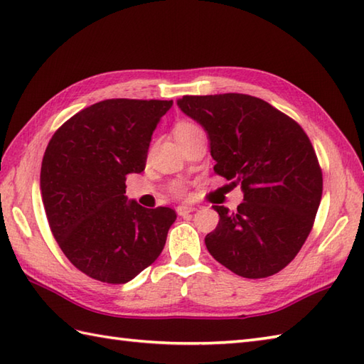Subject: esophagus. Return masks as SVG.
<instances>
[{"label":"esophagus","mask_w":364,"mask_h":364,"mask_svg":"<svg viewBox=\"0 0 364 364\" xmlns=\"http://www.w3.org/2000/svg\"><path fill=\"white\" fill-rule=\"evenodd\" d=\"M196 208H191V206H178L176 208V213L178 215H181V218H186L191 213H194Z\"/></svg>","instance_id":"34e87169"}]
</instances>
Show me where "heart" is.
I'll return each instance as SVG.
<instances>
[{
    "mask_svg": "<svg viewBox=\"0 0 364 364\" xmlns=\"http://www.w3.org/2000/svg\"><path fill=\"white\" fill-rule=\"evenodd\" d=\"M196 129H200V127L196 125V123H192V122H180L175 127V136L188 134V133H192V131H196ZM178 192H180V194H184L183 189H178Z\"/></svg>",
    "mask_w": 364,
    "mask_h": 364,
    "instance_id": "1",
    "label": "heart"
}]
</instances>
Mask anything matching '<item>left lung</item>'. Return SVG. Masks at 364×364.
<instances>
[{"mask_svg":"<svg viewBox=\"0 0 364 364\" xmlns=\"http://www.w3.org/2000/svg\"><path fill=\"white\" fill-rule=\"evenodd\" d=\"M178 106L210 136L214 172L244 191L237 211L213 206L220 219L205 237L208 252L244 278L280 272L305 244L322 197V170L304 128L245 94L184 95Z\"/></svg>","mask_w":364,"mask_h":364,"instance_id":"8db88e82","label":"left lung"}]
</instances>
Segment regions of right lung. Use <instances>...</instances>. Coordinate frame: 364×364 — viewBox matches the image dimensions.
I'll use <instances>...</instances> for the list:
<instances>
[{
    "instance_id": "add662e5",
    "label": "right lung",
    "mask_w": 364,
    "mask_h": 364,
    "mask_svg": "<svg viewBox=\"0 0 364 364\" xmlns=\"http://www.w3.org/2000/svg\"><path fill=\"white\" fill-rule=\"evenodd\" d=\"M172 100H103L50 139L41 191L51 233L72 264L122 284L153 264L176 219L172 208L128 202L127 175L145 168L151 134Z\"/></svg>"
}]
</instances>
